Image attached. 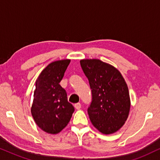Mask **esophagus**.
<instances>
[{
  "instance_id": "esophagus-1",
  "label": "esophagus",
  "mask_w": 160,
  "mask_h": 160,
  "mask_svg": "<svg viewBox=\"0 0 160 160\" xmlns=\"http://www.w3.org/2000/svg\"><path fill=\"white\" fill-rule=\"evenodd\" d=\"M74 108H75V109H77V110L80 109V108H81V104L80 103L74 104Z\"/></svg>"
}]
</instances>
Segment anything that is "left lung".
I'll use <instances>...</instances> for the list:
<instances>
[{"mask_svg":"<svg viewBox=\"0 0 160 160\" xmlns=\"http://www.w3.org/2000/svg\"><path fill=\"white\" fill-rule=\"evenodd\" d=\"M80 65L92 93L88 108L91 123L105 135L116 132L124 124L130 110L124 79L116 68L99 59H83Z\"/></svg>","mask_w":160,"mask_h":160,"instance_id":"1","label":"left lung"}]
</instances>
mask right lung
I'll return each mask as SVG.
<instances>
[{
	"instance_id": "obj_1",
	"label": "right lung",
	"mask_w": 160,
	"mask_h": 160,
	"mask_svg": "<svg viewBox=\"0 0 160 160\" xmlns=\"http://www.w3.org/2000/svg\"><path fill=\"white\" fill-rule=\"evenodd\" d=\"M69 59L50 63L36 81L31 114L37 126L49 134H58L65 128L74 108L60 86Z\"/></svg>"
}]
</instances>
